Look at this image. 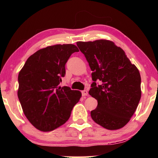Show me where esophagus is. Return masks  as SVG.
Masks as SVG:
<instances>
[{
	"mask_svg": "<svg viewBox=\"0 0 158 158\" xmlns=\"http://www.w3.org/2000/svg\"><path fill=\"white\" fill-rule=\"evenodd\" d=\"M81 93H82V95L83 96H86V95H88V94H89V92H88L86 90H82Z\"/></svg>",
	"mask_w": 158,
	"mask_h": 158,
	"instance_id": "esophagus-1",
	"label": "esophagus"
}]
</instances>
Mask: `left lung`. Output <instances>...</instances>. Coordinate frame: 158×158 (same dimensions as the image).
<instances>
[{
	"instance_id": "8db88e82",
	"label": "left lung",
	"mask_w": 158,
	"mask_h": 158,
	"mask_svg": "<svg viewBox=\"0 0 158 158\" xmlns=\"http://www.w3.org/2000/svg\"><path fill=\"white\" fill-rule=\"evenodd\" d=\"M92 73L89 94L98 100L90 111L96 123L107 130L121 129L130 121L141 96V76L121 47L107 40L77 42ZM98 80L102 82L97 85Z\"/></svg>"
}]
</instances>
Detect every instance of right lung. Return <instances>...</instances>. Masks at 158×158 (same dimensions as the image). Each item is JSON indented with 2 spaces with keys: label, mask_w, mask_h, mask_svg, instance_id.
I'll return each instance as SVG.
<instances>
[{
  "label": "right lung",
  "mask_w": 158,
  "mask_h": 158,
  "mask_svg": "<svg viewBox=\"0 0 158 158\" xmlns=\"http://www.w3.org/2000/svg\"><path fill=\"white\" fill-rule=\"evenodd\" d=\"M79 52L73 44H55L37 51L26 61L18 76L17 95L28 121L42 132L68 121L81 93L58 85L65 75V63Z\"/></svg>",
  "instance_id": "1"
}]
</instances>
